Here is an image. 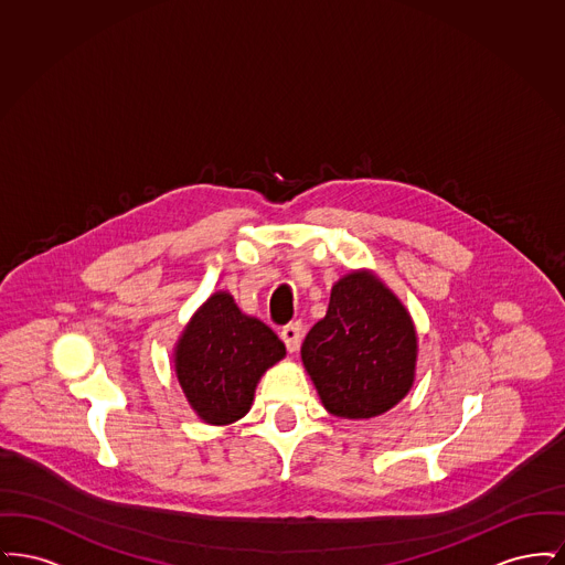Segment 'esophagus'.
I'll return each mask as SVG.
<instances>
[{
  "mask_svg": "<svg viewBox=\"0 0 565 565\" xmlns=\"http://www.w3.org/2000/svg\"><path fill=\"white\" fill-rule=\"evenodd\" d=\"M279 337H281V341H284V345L288 348V351L298 350V345H300V337H302L300 322L286 323V326L281 328Z\"/></svg>",
  "mask_w": 565,
  "mask_h": 565,
  "instance_id": "esophagus-1",
  "label": "esophagus"
}]
</instances>
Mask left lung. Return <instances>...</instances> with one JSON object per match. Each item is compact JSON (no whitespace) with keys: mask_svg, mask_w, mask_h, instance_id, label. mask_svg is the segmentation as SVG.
Masks as SVG:
<instances>
[{"mask_svg":"<svg viewBox=\"0 0 565 565\" xmlns=\"http://www.w3.org/2000/svg\"><path fill=\"white\" fill-rule=\"evenodd\" d=\"M300 355L332 415L369 419L413 385L415 326L375 275L351 273L334 284L326 318L309 330Z\"/></svg>","mask_w":565,"mask_h":565,"instance_id":"left-lung-1","label":"left lung"}]
</instances>
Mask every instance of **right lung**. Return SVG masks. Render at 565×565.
Returning a JSON list of instances; mask_svg holds the SVG:
<instances>
[{
  "mask_svg": "<svg viewBox=\"0 0 565 565\" xmlns=\"http://www.w3.org/2000/svg\"><path fill=\"white\" fill-rule=\"evenodd\" d=\"M284 355L269 326L243 316L233 296L217 292L184 330L175 371L196 415L222 426L249 411L258 379Z\"/></svg>",
  "mask_w": 565,
  "mask_h": 565,
  "instance_id": "right-lung-1",
  "label": "right lung"
}]
</instances>
